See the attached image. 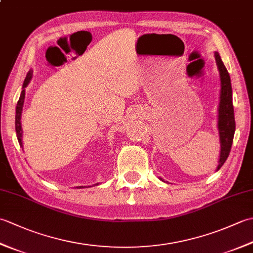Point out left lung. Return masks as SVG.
<instances>
[{
  "label": "left lung",
  "mask_w": 253,
  "mask_h": 253,
  "mask_svg": "<svg viewBox=\"0 0 253 253\" xmlns=\"http://www.w3.org/2000/svg\"><path fill=\"white\" fill-rule=\"evenodd\" d=\"M214 56H215L219 77H221V95H219L217 122L219 141H221V154H219L218 165L216 169V170H218L225 163V161L227 160L230 149H232L236 123L233 106V91L229 74L217 52L214 53Z\"/></svg>",
  "instance_id": "obj_1"
}]
</instances>
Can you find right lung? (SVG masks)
Returning <instances> with one entry per match:
<instances>
[{"instance_id": "1", "label": "right lung", "mask_w": 253, "mask_h": 253, "mask_svg": "<svg viewBox=\"0 0 253 253\" xmlns=\"http://www.w3.org/2000/svg\"><path fill=\"white\" fill-rule=\"evenodd\" d=\"M32 78V72H28L27 76L25 78V82L23 84V90H21V93L19 96V100L17 102V106H16V116H15V128H16V133H17V139L19 142V146L23 147V142H21V138H23V129H21V123H20V118H21V111H23V106H24V100H25V88L30 83V80ZM78 189L80 188H84L83 186L77 187Z\"/></svg>"}]
</instances>
